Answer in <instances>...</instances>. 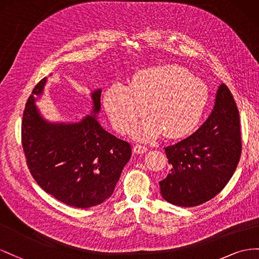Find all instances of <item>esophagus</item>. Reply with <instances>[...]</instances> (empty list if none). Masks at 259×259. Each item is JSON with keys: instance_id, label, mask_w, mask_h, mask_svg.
<instances>
[{"instance_id": "obj_1", "label": "esophagus", "mask_w": 259, "mask_h": 259, "mask_svg": "<svg viewBox=\"0 0 259 259\" xmlns=\"http://www.w3.org/2000/svg\"><path fill=\"white\" fill-rule=\"evenodd\" d=\"M149 151V149L145 145H142V144H136L134 145V152L136 154H143L145 152Z\"/></svg>"}]
</instances>
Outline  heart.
<instances>
[{"mask_svg": "<svg viewBox=\"0 0 259 259\" xmlns=\"http://www.w3.org/2000/svg\"><path fill=\"white\" fill-rule=\"evenodd\" d=\"M209 98L208 88L182 67L158 66L140 71L130 85L114 83L104 103L114 128L125 134L139 118L151 115L132 130L139 140L180 138L193 129L203 116Z\"/></svg>", "mask_w": 259, "mask_h": 259, "instance_id": "heart-1", "label": "heart"}]
</instances>
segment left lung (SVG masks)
Returning a JSON list of instances; mask_svg holds the SVG:
<instances>
[{"mask_svg":"<svg viewBox=\"0 0 259 259\" xmlns=\"http://www.w3.org/2000/svg\"><path fill=\"white\" fill-rule=\"evenodd\" d=\"M165 152L170 172L159 187L168 203L194 207L220 193L242 152L239 109L226 84H220L207 120L193 135L165 147Z\"/></svg>","mask_w":259,"mask_h":259,"instance_id":"obj_1","label":"left lung"}]
</instances>
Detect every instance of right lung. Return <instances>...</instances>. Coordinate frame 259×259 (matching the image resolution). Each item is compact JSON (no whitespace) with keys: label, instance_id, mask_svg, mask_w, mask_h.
Returning <instances> with one entry per match:
<instances>
[{"label":"right lung","instance_id":"add662e5","mask_svg":"<svg viewBox=\"0 0 259 259\" xmlns=\"http://www.w3.org/2000/svg\"><path fill=\"white\" fill-rule=\"evenodd\" d=\"M47 78L34 87L21 121V143L27 166L36 183L57 201L77 208L99 205L113 194L131 145L102 128L95 115L80 122H49L34 97ZM101 89L92 93L93 114L101 109Z\"/></svg>","mask_w":259,"mask_h":259}]
</instances>
